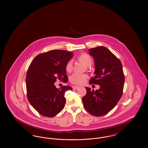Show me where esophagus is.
Returning <instances> with one entry per match:
<instances>
[{"label":"esophagus","mask_w":148,"mask_h":148,"mask_svg":"<svg viewBox=\"0 0 148 148\" xmlns=\"http://www.w3.org/2000/svg\"><path fill=\"white\" fill-rule=\"evenodd\" d=\"M79 88H80L79 86H73V89H77Z\"/></svg>","instance_id":"34e87169"}]
</instances>
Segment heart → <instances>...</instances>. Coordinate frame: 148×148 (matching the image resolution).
Here are the masks:
<instances>
[{"label": "heart", "mask_w": 148, "mask_h": 148, "mask_svg": "<svg viewBox=\"0 0 148 148\" xmlns=\"http://www.w3.org/2000/svg\"><path fill=\"white\" fill-rule=\"evenodd\" d=\"M78 59L81 62H83L86 66H90L92 65V57L89 55L83 53L78 56ZM73 69V63L71 61H69L65 66V70L67 72H71ZM88 77V75L85 74H79L74 73L70 77V82L74 84H84L86 79Z\"/></svg>", "instance_id": "b5f03b06"}]
</instances>
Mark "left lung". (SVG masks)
Wrapping results in <instances>:
<instances>
[{
    "mask_svg": "<svg viewBox=\"0 0 148 148\" xmlns=\"http://www.w3.org/2000/svg\"><path fill=\"white\" fill-rule=\"evenodd\" d=\"M88 51L93 57L95 68V76L89 83L100 86L95 91L85 87L86 94L82 101L88 112L101 116L111 111L121 98L125 77L120 60L108 48L100 46Z\"/></svg>",
    "mask_w": 148,
    "mask_h": 148,
    "instance_id": "8db88e82",
    "label": "left lung"
}]
</instances>
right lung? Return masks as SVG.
Wrapping results in <instances>:
<instances>
[{"label":"right lung","mask_w":148,"mask_h":148,"mask_svg":"<svg viewBox=\"0 0 148 148\" xmlns=\"http://www.w3.org/2000/svg\"><path fill=\"white\" fill-rule=\"evenodd\" d=\"M73 56V52L53 50L38 55L30 64L26 76L27 97L42 116L54 117L64 108L65 93L73 88L63 86L58 89L54 83L57 79L68 82L65 66Z\"/></svg>","instance_id":"1"}]
</instances>
